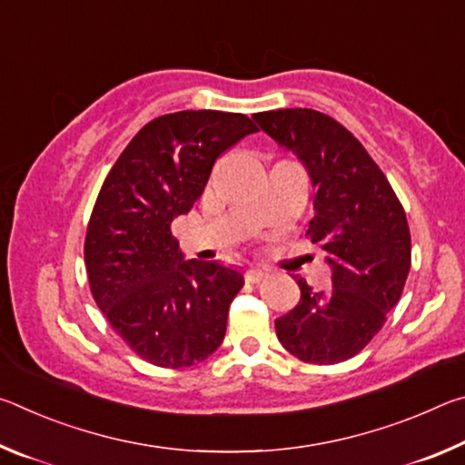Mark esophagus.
<instances>
[{"instance_id": "34e87169", "label": "esophagus", "mask_w": 465, "mask_h": 465, "mask_svg": "<svg viewBox=\"0 0 465 465\" xmlns=\"http://www.w3.org/2000/svg\"><path fill=\"white\" fill-rule=\"evenodd\" d=\"M243 277H246L248 282H261V281H264L266 277H269V272H266L264 269H250V271H246V274H243Z\"/></svg>"}]
</instances>
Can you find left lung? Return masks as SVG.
Returning a JSON list of instances; mask_svg holds the SVG:
<instances>
[{"label": "left lung", "mask_w": 465, "mask_h": 465, "mask_svg": "<svg viewBox=\"0 0 465 465\" xmlns=\"http://www.w3.org/2000/svg\"><path fill=\"white\" fill-rule=\"evenodd\" d=\"M261 129L308 170L313 196L312 243L326 252L332 285L312 289L274 320L281 344L303 363L334 365L355 357L400 302L411 271V230L402 203L359 139L312 108L254 114Z\"/></svg>", "instance_id": "1"}]
</instances>
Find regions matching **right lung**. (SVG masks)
<instances>
[{
    "label": "right lung",
    "instance_id": "obj_1",
    "mask_svg": "<svg viewBox=\"0 0 465 465\" xmlns=\"http://www.w3.org/2000/svg\"><path fill=\"white\" fill-rule=\"evenodd\" d=\"M258 127L246 114L183 110L147 123L108 172L84 256L94 302L147 363H201L223 342L240 271L184 261L172 222L203 194L225 149Z\"/></svg>",
    "mask_w": 465,
    "mask_h": 465
}]
</instances>
